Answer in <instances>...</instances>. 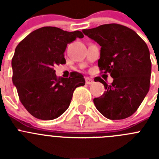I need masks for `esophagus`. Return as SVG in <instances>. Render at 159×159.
Returning a JSON list of instances; mask_svg holds the SVG:
<instances>
[{"label":"esophagus","mask_w":159,"mask_h":159,"mask_svg":"<svg viewBox=\"0 0 159 159\" xmlns=\"http://www.w3.org/2000/svg\"><path fill=\"white\" fill-rule=\"evenodd\" d=\"M85 80H86V84H93V83H94L93 80H92V79H91V78H89V77H86V78H85Z\"/></svg>","instance_id":"1"}]
</instances>
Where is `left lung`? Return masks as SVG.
<instances>
[{"label": "left lung", "instance_id": "8db88e82", "mask_svg": "<svg viewBox=\"0 0 159 159\" xmlns=\"http://www.w3.org/2000/svg\"><path fill=\"white\" fill-rule=\"evenodd\" d=\"M83 32L101 46L98 66L113 78L110 85L100 77L95 78L106 89L93 99L95 107L112 120L130 117L150 88L151 61L147 43L134 31L118 24L84 29Z\"/></svg>", "mask_w": 159, "mask_h": 159}]
</instances>
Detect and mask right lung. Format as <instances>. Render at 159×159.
<instances>
[{
  "mask_svg": "<svg viewBox=\"0 0 159 159\" xmlns=\"http://www.w3.org/2000/svg\"><path fill=\"white\" fill-rule=\"evenodd\" d=\"M80 31L67 32L57 27L33 31L20 42L12 60V83L20 100L35 118L57 119L65 112L77 87L85 84L80 73L57 77L54 67L64 64L68 43L83 38Z\"/></svg>",
  "mask_w": 159,
  "mask_h": 159,
  "instance_id": "obj_1",
  "label": "right lung"
}]
</instances>
